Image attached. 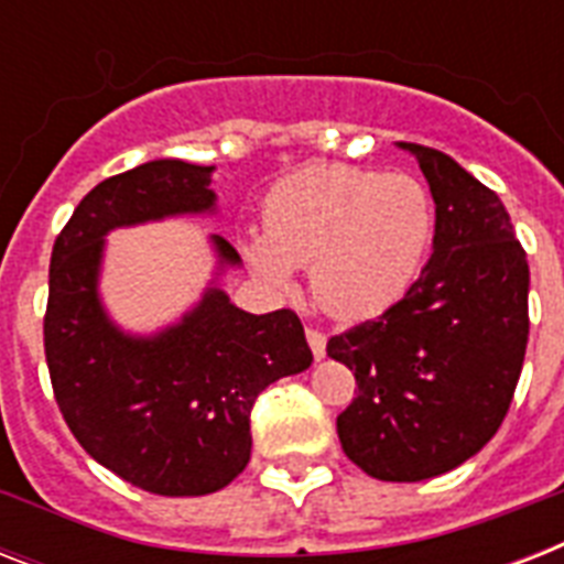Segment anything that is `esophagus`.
<instances>
[{
	"label": "esophagus",
	"mask_w": 564,
	"mask_h": 564,
	"mask_svg": "<svg viewBox=\"0 0 564 564\" xmlns=\"http://www.w3.org/2000/svg\"><path fill=\"white\" fill-rule=\"evenodd\" d=\"M307 343H310V351H313V357H316V360H322L327 351V336L322 334V330H316V327H307Z\"/></svg>",
	"instance_id": "esophagus-1"
}]
</instances>
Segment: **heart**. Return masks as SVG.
I'll use <instances>...</instances> for the list:
<instances>
[{"label": "heart", "mask_w": 564, "mask_h": 564, "mask_svg": "<svg viewBox=\"0 0 564 564\" xmlns=\"http://www.w3.org/2000/svg\"><path fill=\"white\" fill-rule=\"evenodd\" d=\"M436 204L424 181L348 163L301 170L274 184L263 237L242 254L272 286H292L310 265L313 295L339 318H371L406 295L427 260Z\"/></svg>", "instance_id": "b5f03b06"}]
</instances>
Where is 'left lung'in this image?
<instances>
[{
    "instance_id": "left-lung-1",
    "label": "left lung",
    "mask_w": 564,
    "mask_h": 564,
    "mask_svg": "<svg viewBox=\"0 0 564 564\" xmlns=\"http://www.w3.org/2000/svg\"><path fill=\"white\" fill-rule=\"evenodd\" d=\"M415 154L436 202L433 254L383 316L330 336L357 398L339 412L345 456L377 480L419 482L463 465L503 424L524 366L530 265L498 195L454 158Z\"/></svg>"
}]
</instances>
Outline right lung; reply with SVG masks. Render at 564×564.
Masks as SVG:
<instances>
[{
	"mask_svg": "<svg viewBox=\"0 0 564 564\" xmlns=\"http://www.w3.org/2000/svg\"><path fill=\"white\" fill-rule=\"evenodd\" d=\"M213 166L152 161L101 181L57 234L43 318L48 377L78 445L143 491L193 498L225 489L251 459V406L265 386L310 369L292 310L251 316L210 286L178 325L128 336L101 307L105 234L213 210ZM221 265L237 248L213 237Z\"/></svg>",
	"mask_w": 564,
	"mask_h": 564,
	"instance_id": "right-lung-1",
	"label": "right lung"
}]
</instances>
